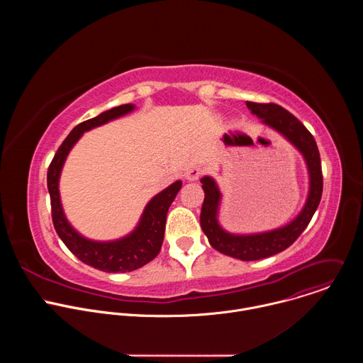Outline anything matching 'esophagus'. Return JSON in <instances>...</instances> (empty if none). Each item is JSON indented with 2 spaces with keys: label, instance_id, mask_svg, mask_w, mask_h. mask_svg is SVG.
Wrapping results in <instances>:
<instances>
[{
  "label": "esophagus",
  "instance_id": "esophagus-1",
  "mask_svg": "<svg viewBox=\"0 0 363 363\" xmlns=\"http://www.w3.org/2000/svg\"><path fill=\"white\" fill-rule=\"evenodd\" d=\"M201 174H202V169H201L199 167L194 165V167H189V168L186 169L185 178L189 179V181H196V179L201 177Z\"/></svg>",
  "mask_w": 363,
  "mask_h": 363
}]
</instances>
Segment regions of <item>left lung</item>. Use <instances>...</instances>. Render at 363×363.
Wrapping results in <instances>:
<instances>
[{
    "instance_id": "obj_1",
    "label": "left lung",
    "mask_w": 363,
    "mask_h": 363,
    "mask_svg": "<svg viewBox=\"0 0 363 363\" xmlns=\"http://www.w3.org/2000/svg\"><path fill=\"white\" fill-rule=\"evenodd\" d=\"M247 108L252 112V115L263 119L266 125L283 133L303 153L310 174V191L307 202L297 218L286 227L252 235L228 234L220 227L217 213L221 194L213 178L203 177L201 179L202 189L205 192L199 217L203 234L217 251L242 262H252L284 251L300 237L316 213L322 199L323 175L316 140L294 115L276 105V103L247 101Z\"/></svg>"
}]
</instances>
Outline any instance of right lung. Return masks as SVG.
I'll return each instance as SVG.
<instances>
[{"label":"right lung","mask_w":363,"mask_h":363,"mask_svg":"<svg viewBox=\"0 0 363 363\" xmlns=\"http://www.w3.org/2000/svg\"><path fill=\"white\" fill-rule=\"evenodd\" d=\"M130 111H133V105H122L79 123L63 140L47 171L51 218H53L56 233L80 262L106 273L133 272L153 260L160 254L165 234L167 213L182 186V182L177 181L158 195H155L146 205L138 228L130 235L118 241L96 242L86 240L67 223L63 214L59 194V177L67 153L83 132L123 116Z\"/></svg>","instance_id":"add662e5"}]
</instances>
